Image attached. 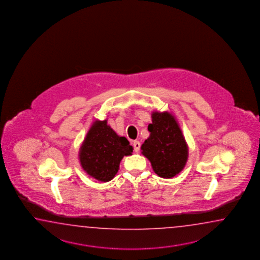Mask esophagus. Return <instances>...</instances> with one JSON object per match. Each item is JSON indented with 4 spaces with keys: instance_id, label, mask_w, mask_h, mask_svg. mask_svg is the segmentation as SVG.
I'll return each instance as SVG.
<instances>
[{
    "instance_id": "obj_1",
    "label": "esophagus",
    "mask_w": 260,
    "mask_h": 260,
    "mask_svg": "<svg viewBox=\"0 0 260 260\" xmlns=\"http://www.w3.org/2000/svg\"><path fill=\"white\" fill-rule=\"evenodd\" d=\"M133 146H134V150H135L136 152H138L139 149H140V142L138 141V140H135V141L133 142Z\"/></svg>"
}]
</instances>
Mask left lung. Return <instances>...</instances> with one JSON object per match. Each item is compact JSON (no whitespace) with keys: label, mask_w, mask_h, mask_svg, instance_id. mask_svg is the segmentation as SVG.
Segmentation results:
<instances>
[{"label":"left lung","mask_w":260,"mask_h":260,"mask_svg":"<svg viewBox=\"0 0 260 260\" xmlns=\"http://www.w3.org/2000/svg\"><path fill=\"white\" fill-rule=\"evenodd\" d=\"M149 138L141 146V153L150 161L160 177L171 178L182 171L188 160V149L176 118L168 111H153Z\"/></svg>","instance_id":"1"}]
</instances>
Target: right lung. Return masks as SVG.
<instances>
[{
    "label": "right lung",
    "instance_id": "1",
    "mask_svg": "<svg viewBox=\"0 0 260 260\" xmlns=\"http://www.w3.org/2000/svg\"><path fill=\"white\" fill-rule=\"evenodd\" d=\"M133 147L118 136L107 120L93 122L83 140L79 159L83 170L101 182L111 181L119 170L123 156L132 155Z\"/></svg>",
    "mask_w": 260,
    "mask_h": 260
}]
</instances>
